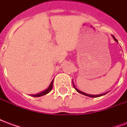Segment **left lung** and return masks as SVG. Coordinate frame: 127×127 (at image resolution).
Wrapping results in <instances>:
<instances>
[{"instance_id":"left-lung-1","label":"left lung","mask_w":127,"mask_h":127,"mask_svg":"<svg viewBox=\"0 0 127 127\" xmlns=\"http://www.w3.org/2000/svg\"><path fill=\"white\" fill-rule=\"evenodd\" d=\"M112 37H113V38H114V39L115 41H116V42H118L117 39H116V38H115L114 36V35H112ZM73 87H74L75 89V90H76V91H77V92H78V93H80V94H82V95H84L87 96H90V97H98V96H101L105 95V94L107 93H105L101 94V95H88V94H86V93H84V92H82V91H80V90H78V89H77V88H76V87H75V86L74 84H73Z\"/></svg>"}]
</instances>
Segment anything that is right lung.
Returning a JSON list of instances; mask_svg holds the SVG:
<instances>
[{"label": "right lung", "instance_id": "1", "mask_svg": "<svg viewBox=\"0 0 127 127\" xmlns=\"http://www.w3.org/2000/svg\"><path fill=\"white\" fill-rule=\"evenodd\" d=\"M53 81L54 80L52 81V82L50 84V85L49 86V87L46 89V90H45L44 91H43L41 93H40L39 94H36V95H31L32 96H34V97H39V96H41L45 95H47V93H49L50 91H52V89L53 87Z\"/></svg>", "mask_w": 127, "mask_h": 127}]
</instances>
